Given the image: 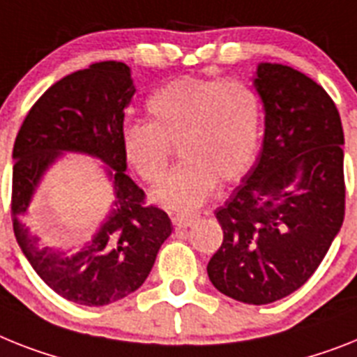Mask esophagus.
Returning <instances> with one entry per match:
<instances>
[{
  "mask_svg": "<svg viewBox=\"0 0 357 357\" xmlns=\"http://www.w3.org/2000/svg\"><path fill=\"white\" fill-rule=\"evenodd\" d=\"M197 219H199L197 215H188V213H175L172 217L175 228H190V226L195 225Z\"/></svg>",
  "mask_w": 357,
  "mask_h": 357,
  "instance_id": "esophagus-1",
  "label": "esophagus"
}]
</instances>
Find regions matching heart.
Here are the masks:
<instances>
[{"mask_svg": "<svg viewBox=\"0 0 357 357\" xmlns=\"http://www.w3.org/2000/svg\"><path fill=\"white\" fill-rule=\"evenodd\" d=\"M149 122L126 123L120 132L123 160L146 182H157L178 142L184 160L153 190L151 199L172 210H195L211 195L217 178L234 182L255 162L263 128V102L241 79L182 76L146 100Z\"/></svg>", "mask_w": 357, "mask_h": 357, "instance_id": "1", "label": "heart"}]
</instances>
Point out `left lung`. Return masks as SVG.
Wrapping results in <instances>:
<instances>
[{"label":"left lung","instance_id":"8db88e82","mask_svg":"<svg viewBox=\"0 0 357 357\" xmlns=\"http://www.w3.org/2000/svg\"><path fill=\"white\" fill-rule=\"evenodd\" d=\"M253 87L264 105L263 147L215 211L225 238L208 278L235 301L268 305L312 278L341 229L344 137L331 96L299 70L259 63Z\"/></svg>","mask_w":357,"mask_h":357}]
</instances>
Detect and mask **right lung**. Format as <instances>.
<instances>
[{"instance_id":"obj_1","label":"right lung","mask_w":357,"mask_h":357,"mask_svg":"<svg viewBox=\"0 0 357 357\" xmlns=\"http://www.w3.org/2000/svg\"><path fill=\"white\" fill-rule=\"evenodd\" d=\"M131 69L100 61L51 85L23 120L13 149V226L34 272L67 301L104 306L142 287L172 220L144 204V191L126 175L120 132L135 94ZM63 152H84L106 164L114 182V208L79 252H66L40 237L36 202L46 169Z\"/></svg>"}]
</instances>
